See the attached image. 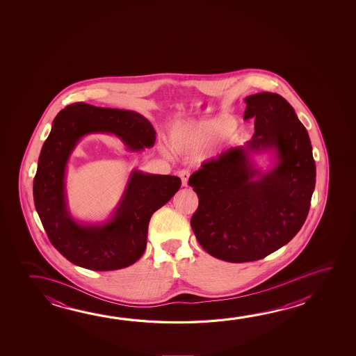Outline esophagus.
<instances>
[{"label":"esophagus","mask_w":356,"mask_h":356,"mask_svg":"<svg viewBox=\"0 0 356 356\" xmlns=\"http://www.w3.org/2000/svg\"><path fill=\"white\" fill-rule=\"evenodd\" d=\"M179 176L182 181V186H187V181H188V176H190V171L187 169H182L179 171Z\"/></svg>","instance_id":"obj_1"}]
</instances>
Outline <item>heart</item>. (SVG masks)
Listing matches in <instances>:
<instances>
[{"mask_svg": "<svg viewBox=\"0 0 356 356\" xmlns=\"http://www.w3.org/2000/svg\"><path fill=\"white\" fill-rule=\"evenodd\" d=\"M236 127L232 117L177 124L170 130L169 144L177 152H197L228 134Z\"/></svg>", "mask_w": 356, "mask_h": 356, "instance_id": "heart-1", "label": "heart"}]
</instances>
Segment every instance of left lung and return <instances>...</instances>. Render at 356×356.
<instances>
[{"instance_id": "obj_1", "label": "left lung", "mask_w": 356, "mask_h": 356, "mask_svg": "<svg viewBox=\"0 0 356 356\" xmlns=\"http://www.w3.org/2000/svg\"><path fill=\"white\" fill-rule=\"evenodd\" d=\"M245 119L254 135L201 165L188 179L197 193L191 227L211 256L231 263L262 259L286 245L305 222L315 187V161L308 131L280 94L245 99ZM274 149L279 161L262 173L253 152Z\"/></svg>"}]
</instances>
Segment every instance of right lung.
Returning a JSON list of instances; mask_svg holds the SVG:
<instances>
[{
	"mask_svg": "<svg viewBox=\"0 0 356 356\" xmlns=\"http://www.w3.org/2000/svg\"><path fill=\"white\" fill-rule=\"evenodd\" d=\"M93 133L117 135L131 152L152 147L156 139L152 122L136 111L86 103L68 105L54 118L42 146L33 198L48 238L62 256L83 268L115 270L134 264L143 256L152 213L179 191L181 180L135 170L109 221L78 223L67 207L65 166L81 138Z\"/></svg>",
	"mask_w": 356,
	"mask_h": 356,
	"instance_id": "1",
	"label": "right lung"
}]
</instances>
